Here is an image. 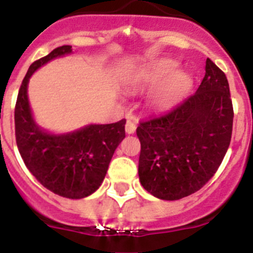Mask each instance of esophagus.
Instances as JSON below:
<instances>
[{
    "instance_id": "1",
    "label": "esophagus",
    "mask_w": 253,
    "mask_h": 253,
    "mask_svg": "<svg viewBox=\"0 0 253 253\" xmlns=\"http://www.w3.org/2000/svg\"><path fill=\"white\" fill-rule=\"evenodd\" d=\"M134 131H136V124H134L133 121H131V120H128V121L126 122V132L128 134H131L134 133Z\"/></svg>"
}]
</instances>
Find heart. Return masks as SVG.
<instances>
[{
	"instance_id": "b5f03b06",
	"label": "heart",
	"mask_w": 253,
	"mask_h": 253,
	"mask_svg": "<svg viewBox=\"0 0 253 253\" xmlns=\"http://www.w3.org/2000/svg\"><path fill=\"white\" fill-rule=\"evenodd\" d=\"M178 65L172 60H161L138 72L134 84L138 87H155L162 84L152 97L153 105L167 107L176 102L192 87V77L185 72H177Z\"/></svg>"
}]
</instances>
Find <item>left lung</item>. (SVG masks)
<instances>
[{
  "instance_id": "left-lung-1",
  "label": "left lung",
  "mask_w": 253,
  "mask_h": 253,
  "mask_svg": "<svg viewBox=\"0 0 253 253\" xmlns=\"http://www.w3.org/2000/svg\"><path fill=\"white\" fill-rule=\"evenodd\" d=\"M233 107L223 71L210 58L197 91L172 110L140 122L138 176L155 197L174 201L204 187L232 136Z\"/></svg>"
}]
</instances>
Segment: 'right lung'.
Here are the masks:
<instances>
[{"mask_svg":"<svg viewBox=\"0 0 253 253\" xmlns=\"http://www.w3.org/2000/svg\"><path fill=\"white\" fill-rule=\"evenodd\" d=\"M72 52L61 46L28 68L15 107V133L26 167L47 190L66 198H84L102 183L115 150L125 138L121 120L108 125H88L66 134H51L40 128L31 113L27 84L32 73L48 61Z\"/></svg>","mask_w":253,"mask_h":253,"instance_id":"obj_1","label":"right lung"}]
</instances>
